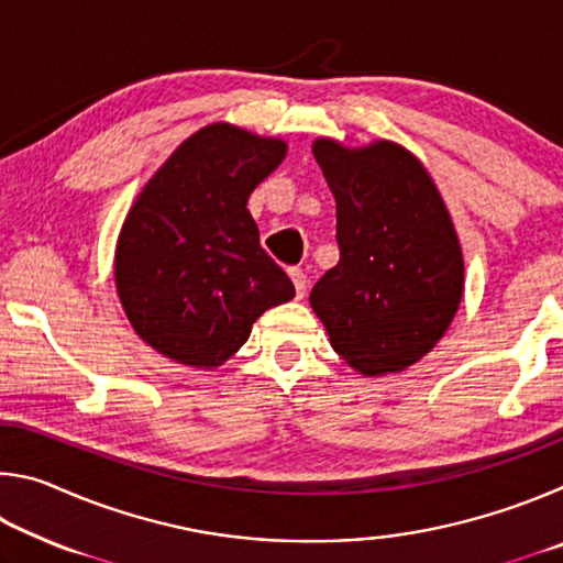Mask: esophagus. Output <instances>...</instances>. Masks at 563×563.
<instances>
[{"instance_id": "1", "label": "esophagus", "mask_w": 563, "mask_h": 563, "mask_svg": "<svg viewBox=\"0 0 563 563\" xmlns=\"http://www.w3.org/2000/svg\"><path fill=\"white\" fill-rule=\"evenodd\" d=\"M288 273L295 283V292H298V298H302L305 290H308V275H305L302 268H290Z\"/></svg>"}]
</instances>
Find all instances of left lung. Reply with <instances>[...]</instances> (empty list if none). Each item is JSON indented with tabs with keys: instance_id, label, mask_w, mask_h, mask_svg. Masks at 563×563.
I'll return each instance as SVG.
<instances>
[{
	"instance_id": "left-lung-1",
	"label": "left lung",
	"mask_w": 563,
	"mask_h": 563,
	"mask_svg": "<svg viewBox=\"0 0 563 563\" xmlns=\"http://www.w3.org/2000/svg\"><path fill=\"white\" fill-rule=\"evenodd\" d=\"M338 203L340 261L310 305L332 347L362 375L399 373L450 328L464 263L450 213L422 164L389 141L312 146Z\"/></svg>"
}]
</instances>
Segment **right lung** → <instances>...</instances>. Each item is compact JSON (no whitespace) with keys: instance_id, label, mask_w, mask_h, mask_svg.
<instances>
[{"instance_id":"right-lung-1","label":"right lung","mask_w":563,"mask_h":563,"mask_svg":"<svg viewBox=\"0 0 563 563\" xmlns=\"http://www.w3.org/2000/svg\"><path fill=\"white\" fill-rule=\"evenodd\" d=\"M283 158V141L211 123L141 190L119 235L117 288L133 330L161 355L221 365L265 310L295 295L245 208Z\"/></svg>"}]
</instances>
